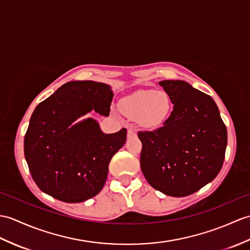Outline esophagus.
<instances>
[{
    "mask_svg": "<svg viewBox=\"0 0 250 250\" xmlns=\"http://www.w3.org/2000/svg\"><path fill=\"white\" fill-rule=\"evenodd\" d=\"M134 135H136L135 129H133V127H129V129H127V137H132Z\"/></svg>",
    "mask_w": 250,
    "mask_h": 250,
    "instance_id": "1",
    "label": "esophagus"
}]
</instances>
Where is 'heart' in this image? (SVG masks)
Here are the masks:
<instances>
[{
	"label": "heart",
	"mask_w": 250,
	"mask_h": 250,
	"mask_svg": "<svg viewBox=\"0 0 250 250\" xmlns=\"http://www.w3.org/2000/svg\"><path fill=\"white\" fill-rule=\"evenodd\" d=\"M171 107L169 96L164 91L138 90L125 97L120 102L125 114L138 117L146 126H156L163 124Z\"/></svg>",
	"instance_id": "heart-1"
}]
</instances>
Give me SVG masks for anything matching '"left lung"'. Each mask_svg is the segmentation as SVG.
<instances>
[{
    "mask_svg": "<svg viewBox=\"0 0 250 250\" xmlns=\"http://www.w3.org/2000/svg\"><path fill=\"white\" fill-rule=\"evenodd\" d=\"M173 109L163 125L139 131L141 168L152 188L188 196L216 178L223 167L227 127L213 99L184 81L160 82Z\"/></svg>",
    "mask_w": 250,
    "mask_h": 250,
    "instance_id": "8db88e82",
    "label": "left lung"
}]
</instances>
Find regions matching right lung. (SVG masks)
I'll return each instance as SVG.
<instances>
[{
    "label": "right lung",
    "instance_id": "add662e5",
    "mask_svg": "<svg viewBox=\"0 0 250 250\" xmlns=\"http://www.w3.org/2000/svg\"><path fill=\"white\" fill-rule=\"evenodd\" d=\"M113 96L106 84L72 81L35 108L24 155L33 180L45 194L74 204L102 189L109 162L125 143L126 129L104 134L91 118L72 123L92 109L107 116Z\"/></svg>",
    "mask_w": 250,
    "mask_h": 250
}]
</instances>
